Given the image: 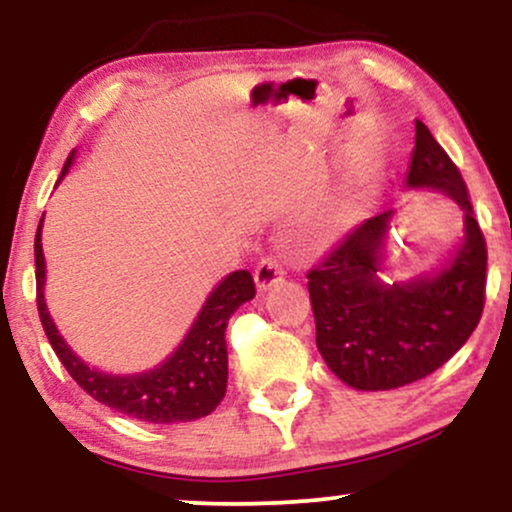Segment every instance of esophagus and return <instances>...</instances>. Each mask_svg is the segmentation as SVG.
<instances>
[{"label":"esophagus","instance_id":"esophagus-1","mask_svg":"<svg viewBox=\"0 0 512 512\" xmlns=\"http://www.w3.org/2000/svg\"><path fill=\"white\" fill-rule=\"evenodd\" d=\"M284 276H286L284 262H281L276 255H267V257H262L260 264H257L255 284L260 291H267V289H272L274 284H279Z\"/></svg>","mask_w":512,"mask_h":512}]
</instances>
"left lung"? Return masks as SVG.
<instances>
[{
  "instance_id": "obj_1",
  "label": "left lung",
  "mask_w": 512,
  "mask_h": 512,
  "mask_svg": "<svg viewBox=\"0 0 512 512\" xmlns=\"http://www.w3.org/2000/svg\"><path fill=\"white\" fill-rule=\"evenodd\" d=\"M407 185L443 192L464 211L462 248L443 272L409 284L380 281L392 211L358 223L308 272L317 349L356 390H395L431 375L467 342L484 313V233L460 170L419 120Z\"/></svg>"
}]
</instances>
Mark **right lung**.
<instances>
[{
  "label": "right lung",
  "mask_w": 512,
  "mask_h": 512,
  "mask_svg": "<svg viewBox=\"0 0 512 512\" xmlns=\"http://www.w3.org/2000/svg\"><path fill=\"white\" fill-rule=\"evenodd\" d=\"M72 166V156L64 163L62 175ZM43 226V221H40ZM40 226L35 233V303L48 334L52 349L76 385L105 407L132 416V419L149 421V424H175V421L202 419L219 407L226 395L228 383V351H226V325L231 315L255 296L252 274H228L226 279L211 291L202 313L185 342L178 346L166 363L142 375H108L96 368H88L81 358L62 342L55 322L50 320L45 308V257L40 243Z\"/></svg>",
  "instance_id": "1"
}]
</instances>
